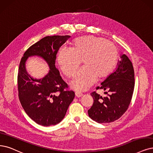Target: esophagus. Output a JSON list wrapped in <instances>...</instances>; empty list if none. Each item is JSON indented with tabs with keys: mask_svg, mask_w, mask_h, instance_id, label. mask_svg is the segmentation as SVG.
Segmentation results:
<instances>
[{
	"mask_svg": "<svg viewBox=\"0 0 153 153\" xmlns=\"http://www.w3.org/2000/svg\"><path fill=\"white\" fill-rule=\"evenodd\" d=\"M75 95H76V97L77 98H80V97H81L82 96V94L79 93V92H76L75 93Z\"/></svg>",
	"mask_w": 153,
	"mask_h": 153,
	"instance_id": "34e87169",
	"label": "esophagus"
}]
</instances>
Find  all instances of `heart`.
<instances>
[{"instance_id":"b5f03b06","label":"heart","mask_w":153,"mask_h":153,"mask_svg":"<svg viewBox=\"0 0 153 153\" xmlns=\"http://www.w3.org/2000/svg\"><path fill=\"white\" fill-rule=\"evenodd\" d=\"M118 59L115 45L102 37L84 36L71 43V50H59L57 60L62 71L72 76L81 64L79 71L70 82L71 87L78 92L86 91L96 80L106 78L115 67Z\"/></svg>"}]
</instances>
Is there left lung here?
<instances>
[{
    "label": "left lung",
    "instance_id": "left-lung-1",
    "mask_svg": "<svg viewBox=\"0 0 153 153\" xmlns=\"http://www.w3.org/2000/svg\"><path fill=\"white\" fill-rule=\"evenodd\" d=\"M116 70L98 86L107 94L102 97L91 93L94 102L88 112L92 120L100 123H110L120 118L128 108L134 89V71L131 61L123 54Z\"/></svg>",
    "mask_w": 153,
    "mask_h": 153
}]
</instances>
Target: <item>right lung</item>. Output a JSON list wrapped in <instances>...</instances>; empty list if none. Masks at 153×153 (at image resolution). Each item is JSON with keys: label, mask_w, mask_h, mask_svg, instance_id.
<instances>
[{"label": "right lung", "mask_w": 153, "mask_h": 153, "mask_svg": "<svg viewBox=\"0 0 153 153\" xmlns=\"http://www.w3.org/2000/svg\"><path fill=\"white\" fill-rule=\"evenodd\" d=\"M70 37H44L28 48L21 60L18 75L19 99L26 114L39 125L48 127L60 122L74 98V92L67 89V84L55 67L56 53ZM32 56L42 57L49 66V73L42 79H34L25 69V62Z\"/></svg>", "instance_id": "right-lung-1"}]
</instances>
